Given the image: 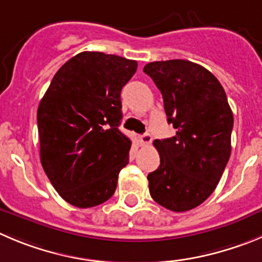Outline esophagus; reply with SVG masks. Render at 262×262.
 <instances>
[{
    "mask_svg": "<svg viewBox=\"0 0 262 262\" xmlns=\"http://www.w3.org/2000/svg\"><path fill=\"white\" fill-rule=\"evenodd\" d=\"M151 141H152V137H151L150 133H145V134H142V136L139 137V143H141L142 146L150 145Z\"/></svg>",
    "mask_w": 262,
    "mask_h": 262,
    "instance_id": "esophagus-1",
    "label": "esophagus"
}]
</instances>
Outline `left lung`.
Returning <instances> with one entry per match:
<instances>
[{
	"mask_svg": "<svg viewBox=\"0 0 262 262\" xmlns=\"http://www.w3.org/2000/svg\"><path fill=\"white\" fill-rule=\"evenodd\" d=\"M161 92L176 136L155 139L160 165L147 176L152 199L173 212L195 208L220 182L231 152L234 117L219 80L202 66L172 59L143 68Z\"/></svg>",
	"mask_w": 262,
	"mask_h": 262,
	"instance_id": "obj_1",
	"label": "left lung"
}]
</instances>
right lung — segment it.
Masks as SVG:
<instances>
[{"label": "right lung", "instance_id": "obj_1", "mask_svg": "<svg viewBox=\"0 0 262 262\" xmlns=\"http://www.w3.org/2000/svg\"><path fill=\"white\" fill-rule=\"evenodd\" d=\"M136 71V60L82 51L58 70L38 104L41 164L77 208L108 200L129 163L132 142L119 130L120 93Z\"/></svg>", "mask_w": 262, "mask_h": 262}]
</instances>
